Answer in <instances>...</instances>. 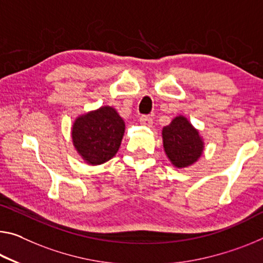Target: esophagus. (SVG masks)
Instances as JSON below:
<instances>
[{"instance_id":"1","label":"esophagus","mask_w":263,"mask_h":263,"mask_svg":"<svg viewBox=\"0 0 263 263\" xmlns=\"http://www.w3.org/2000/svg\"><path fill=\"white\" fill-rule=\"evenodd\" d=\"M140 123L144 125V126H152L153 119L149 116H141L140 117Z\"/></svg>"}]
</instances>
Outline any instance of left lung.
I'll list each match as a JSON object with an SVG mask.
<instances>
[{
	"instance_id": "8db88e82",
	"label": "left lung",
	"mask_w": 263,
	"mask_h": 263,
	"mask_svg": "<svg viewBox=\"0 0 263 263\" xmlns=\"http://www.w3.org/2000/svg\"><path fill=\"white\" fill-rule=\"evenodd\" d=\"M161 135L166 156L176 167H189L201 157L203 140L186 117H176Z\"/></svg>"
}]
</instances>
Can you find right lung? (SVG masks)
<instances>
[{
    "label": "right lung",
    "mask_w": 263,
    "mask_h": 263,
    "mask_svg": "<svg viewBox=\"0 0 263 263\" xmlns=\"http://www.w3.org/2000/svg\"><path fill=\"white\" fill-rule=\"evenodd\" d=\"M125 123L116 109L102 106L76 118L72 125L73 146L90 165H101L118 152Z\"/></svg>",
    "instance_id": "obj_1"
}]
</instances>
